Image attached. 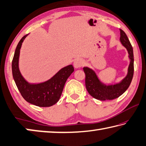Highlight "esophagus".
<instances>
[{
	"label": "esophagus",
	"mask_w": 146,
	"mask_h": 146,
	"mask_svg": "<svg viewBox=\"0 0 146 146\" xmlns=\"http://www.w3.org/2000/svg\"><path fill=\"white\" fill-rule=\"evenodd\" d=\"M84 64V62L82 58H76L74 60L73 66L75 68H79L82 67Z\"/></svg>",
	"instance_id": "obj_1"
}]
</instances>
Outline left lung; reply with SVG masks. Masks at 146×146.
Here are the masks:
<instances>
[{"label":"left lung","instance_id":"left-lung-1","mask_svg":"<svg viewBox=\"0 0 146 146\" xmlns=\"http://www.w3.org/2000/svg\"><path fill=\"white\" fill-rule=\"evenodd\" d=\"M120 31V41L123 47L126 48L129 58V64L127 73L124 78L119 83L115 84H105L100 81L95 71L88 67H84L86 74V87L88 93L93 98L100 100H113L119 97L129 88L134 73V56L133 47L126 34L122 29Z\"/></svg>","mask_w":146,"mask_h":146}]
</instances>
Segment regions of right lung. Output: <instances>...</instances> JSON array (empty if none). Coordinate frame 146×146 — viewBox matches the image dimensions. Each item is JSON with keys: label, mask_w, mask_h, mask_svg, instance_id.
I'll list each match as a JSON object with an SVG mask.
<instances>
[{"label": "right lung", "mask_w": 146, "mask_h": 146, "mask_svg": "<svg viewBox=\"0 0 146 146\" xmlns=\"http://www.w3.org/2000/svg\"><path fill=\"white\" fill-rule=\"evenodd\" d=\"M28 34L24 35L17 45L12 60L13 77L19 91L27 102L39 107H49L58 102L65 83L74 71L73 66L60 69L49 80L40 83H29L23 77L19 70L20 49Z\"/></svg>", "instance_id": "add662e5"}]
</instances>
